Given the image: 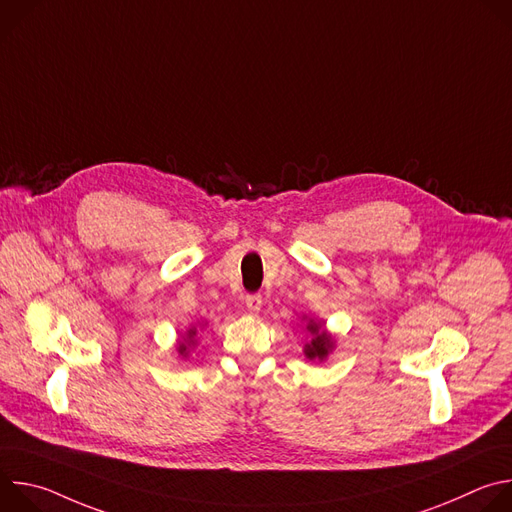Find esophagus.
<instances>
[{
	"mask_svg": "<svg viewBox=\"0 0 512 512\" xmlns=\"http://www.w3.org/2000/svg\"><path fill=\"white\" fill-rule=\"evenodd\" d=\"M245 304H247V310L251 314H257L261 310V306H263V298L259 294H251V296L245 298Z\"/></svg>",
	"mask_w": 512,
	"mask_h": 512,
	"instance_id": "esophagus-1",
	"label": "esophagus"
}]
</instances>
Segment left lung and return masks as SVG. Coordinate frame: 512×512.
Wrapping results in <instances>:
<instances>
[{
  "label": "left lung",
  "instance_id": "1",
  "mask_svg": "<svg viewBox=\"0 0 512 512\" xmlns=\"http://www.w3.org/2000/svg\"><path fill=\"white\" fill-rule=\"evenodd\" d=\"M304 332L308 336L304 344V356L312 362H324L332 350L336 348V338L326 330V322L312 318V316H302Z\"/></svg>",
  "mask_w": 512,
  "mask_h": 512
}]
</instances>
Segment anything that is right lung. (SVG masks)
<instances>
[{"instance_id": "obj_1", "label": "right lung", "mask_w": 512, "mask_h": 512, "mask_svg": "<svg viewBox=\"0 0 512 512\" xmlns=\"http://www.w3.org/2000/svg\"><path fill=\"white\" fill-rule=\"evenodd\" d=\"M206 324L208 322H198V324H192L190 328H186V332L178 338V342H176V354L178 356H182V358H188L190 356V350L192 348H196V344H198V332H202L204 328H206Z\"/></svg>"}]
</instances>
